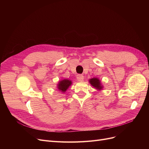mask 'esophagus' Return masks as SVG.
Wrapping results in <instances>:
<instances>
[{"label":"esophagus","instance_id":"1","mask_svg":"<svg viewBox=\"0 0 149 149\" xmlns=\"http://www.w3.org/2000/svg\"><path fill=\"white\" fill-rule=\"evenodd\" d=\"M76 78H77L78 81H81L84 79V76L82 74H78L77 76H76Z\"/></svg>","mask_w":149,"mask_h":149}]
</instances>
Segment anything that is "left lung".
Segmentation results:
<instances>
[{
    "mask_svg": "<svg viewBox=\"0 0 149 149\" xmlns=\"http://www.w3.org/2000/svg\"><path fill=\"white\" fill-rule=\"evenodd\" d=\"M90 83L91 84V85L93 86H94V88H96L97 89H102V86L101 85L100 83V79H98L97 78H92L90 79L89 81Z\"/></svg>",
    "mask_w": 149,
    "mask_h": 149,
    "instance_id": "left-lung-1",
    "label": "left lung"
}]
</instances>
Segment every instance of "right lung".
I'll use <instances>...</instances> for the list:
<instances>
[{"instance_id":"right-lung-1","label":"right lung","mask_w":149,"mask_h":149,"mask_svg":"<svg viewBox=\"0 0 149 149\" xmlns=\"http://www.w3.org/2000/svg\"><path fill=\"white\" fill-rule=\"evenodd\" d=\"M71 84V81L68 79H63L60 81L59 84L58 85V89L60 90L62 92H65L66 89Z\"/></svg>"}]
</instances>
